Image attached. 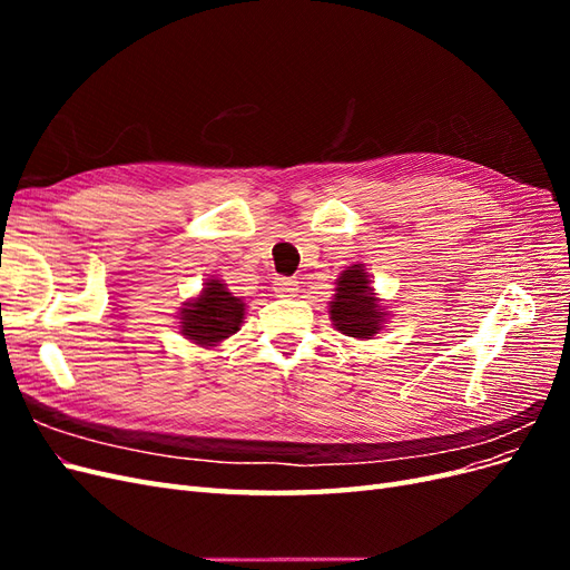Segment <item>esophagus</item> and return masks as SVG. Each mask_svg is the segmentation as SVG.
<instances>
[{
    "mask_svg": "<svg viewBox=\"0 0 570 570\" xmlns=\"http://www.w3.org/2000/svg\"><path fill=\"white\" fill-rule=\"evenodd\" d=\"M273 289H275V295H278V297H295L297 281L295 278H285V275H281V278L273 281Z\"/></svg>",
    "mask_w": 570,
    "mask_h": 570,
    "instance_id": "esophagus-1",
    "label": "esophagus"
}]
</instances>
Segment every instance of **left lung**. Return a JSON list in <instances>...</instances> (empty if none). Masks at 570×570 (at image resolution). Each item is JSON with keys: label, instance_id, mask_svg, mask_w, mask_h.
<instances>
[{"label": "left lung", "instance_id": "left-lung-1", "mask_svg": "<svg viewBox=\"0 0 570 570\" xmlns=\"http://www.w3.org/2000/svg\"><path fill=\"white\" fill-rule=\"evenodd\" d=\"M385 312L377 306L375 292L368 283L364 266L354 264L337 278L335 297L331 302V321L342 335L371 340L381 331Z\"/></svg>", "mask_w": 570, "mask_h": 570}]
</instances>
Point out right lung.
<instances>
[{
  "instance_id": "right-lung-1",
  "label": "right lung",
  "mask_w": 570,
  "mask_h": 570,
  "mask_svg": "<svg viewBox=\"0 0 570 570\" xmlns=\"http://www.w3.org/2000/svg\"><path fill=\"white\" fill-rule=\"evenodd\" d=\"M245 318V304L239 297H233L226 283L216 278L206 281L202 295L185 304L180 312V331L187 340L197 344H214L230 337L239 331V323Z\"/></svg>"
}]
</instances>
